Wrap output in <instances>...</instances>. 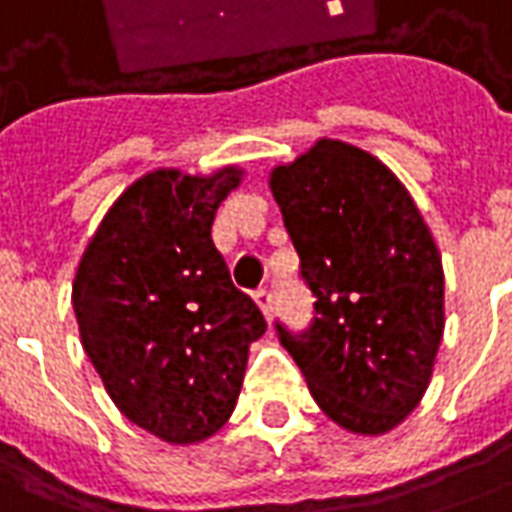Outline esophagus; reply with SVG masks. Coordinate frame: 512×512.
Segmentation results:
<instances>
[{"instance_id":"obj_1","label":"esophagus","mask_w":512,"mask_h":512,"mask_svg":"<svg viewBox=\"0 0 512 512\" xmlns=\"http://www.w3.org/2000/svg\"><path fill=\"white\" fill-rule=\"evenodd\" d=\"M255 302L260 305V310H263V316L271 318V313H274V299H271V291H268V288H257Z\"/></svg>"}]
</instances>
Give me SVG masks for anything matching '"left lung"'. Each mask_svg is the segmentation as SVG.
Returning <instances> with one entry per match:
<instances>
[{
  "label": "left lung",
  "instance_id": "1",
  "mask_svg": "<svg viewBox=\"0 0 512 512\" xmlns=\"http://www.w3.org/2000/svg\"><path fill=\"white\" fill-rule=\"evenodd\" d=\"M271 191L313 302L280 343L327 416L380 435L418 405L443 335L438 246L405 185L357 146L318 141L271 171Z\"/></svg>",
  "mask_w": 512,
  "mask_h": 512
}]
</instances>
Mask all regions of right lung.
<instances>
[{"label":"right lung","instance_id":"add662e5","mask_svg":"<svg viewBox=\"0 0 512 512\" xmlns=\"http://www.w3.org/2000/svg\"><path fill=\"white\" fill-rule=\"evenodd\" d=\"M241 171L146 174L91 238L71 302L85 355L132 424L169 443L224 427L249 343L266 332L252 296L232 285L213 219Z\"/></svg>","mask_w":512,"mask_h":512}]
</instances>
